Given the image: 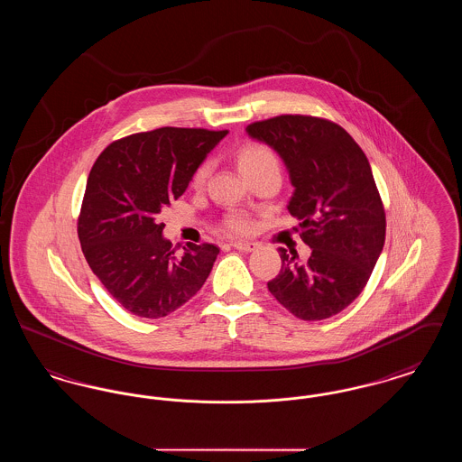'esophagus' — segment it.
<instances>
[{
    "mask_svg": "<svg viewBox=\"0 0 462 462\" xmlns=\"http://www.w3.org/2000/svg\"><path fill=\"white\" fill-rule=\"evenodd\" d=\"M234 249H239V251H244V253H251V251H254L256 247H258V244L256 242H232L230 244Z\"/></svg>",
    "mask_w": 462,
    "mask_h": 462,
    "instance_id": "1",
    "label": "esophagus"
}]
</instances>
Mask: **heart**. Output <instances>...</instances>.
Masks as SVG:
<instances>
[{
    "label": "heart",
    "mask_w": 462,
    "mask_h": 462,
    "mask_svg": "<svg viewBox=\"0 0 462 462\" xmlns=\"http://www.w3.org/2000/svg\"><path fill=\"white\" fill-rule=\"evenodd\" d=\"M237 164H239L242 175L245 178L260 171V170H263V168H279V161H277L275 154L262 143H249V145L242 147L239 154H237ZM208 175H209V164L204 162V164L199 166L196 173L192 176V183L196 187L204 185ZM251 226H253V221L249 218V215L244 213V211H232L225 218V228L232 234H237V236L247 234L251 230Z\"/></svg>",
    "instance_id": "1"
}]
</instances>
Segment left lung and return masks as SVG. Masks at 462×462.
Wrapping results in <instances>:
<instances>
[{"label":"left lung","mask_w":462,"mask_h":462,"mask_svg":"<svg viewBox=\"0 0 462 462\" xmlns=\"http://www.w3.org/2000/svg\"><path fill=\"white\" fill-rule=\"evenodd\" d=\"M245 132L284 161L294 187L287 209L301 221V239L311 249L301 264L279 247L282 268L268 291L298 319H329L362 292L384 245L386 217L371 164L328 119L287 114Z\"/></svg>","instance_id":"8db88e82"}]
</instances>
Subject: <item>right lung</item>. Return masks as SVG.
<instances>
[{"instance_id": "add662e5", "label": "right lung", "mask_w": 462, "mask_h": 462, "mask_svg": "<svg viewBox=\"0 0 462 462\" xmlns=\"http://www.w3.org/2000/svg\"><path fill=\"white\" fill-rule=\"evenodd\" d=\"M226 133L170 126L136 133L110 143L95 161L78 236L93 273L133 315L166 317L206 282L220 249L187 242L178 256L157 215L187 190Z\"/></svg>"}]
</instances>
